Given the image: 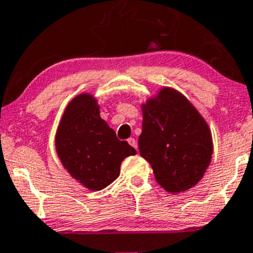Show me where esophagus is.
<instances>
[{"mask_svg":"<svg viewBox=\"0 0 253 253\" xmlns=\"http://www.w3.org/2000/svg\"><path fill=\"white\" fill-rule=\"evenodd\" d=\"M127 142H128V144L131 145V147L136 148V149H137V147H138V143H137L136 138H133V137H131V138L127 139Z\"/></svg>","mask_w":253,"mask_h":253,"instance_id":"obj_1","label":"esophagus"}]
</instances>
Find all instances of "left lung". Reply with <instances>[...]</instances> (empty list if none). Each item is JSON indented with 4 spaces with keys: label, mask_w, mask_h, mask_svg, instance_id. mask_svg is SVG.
Instances as JSON below:
<instances>
[{
    "label": "left lung",
    "mask_w": 253,
    "mask_h": 253,
    "mask_svg": "<svg viewBox=\"0 0 253 253\" xmlns=\"http://www.w3.org/2000/svg\"><path fill=\"white\" fill-rule=\"evenodd\" d=\"M139 153L155 180L170 193L190 190L203 177L213 154L211 133L197 109L172 88L142 105Z\"/></svg>",
    "instance_id": "8db88e82"
}]
</instances>
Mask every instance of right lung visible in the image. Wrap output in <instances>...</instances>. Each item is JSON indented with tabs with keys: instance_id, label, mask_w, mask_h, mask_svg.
<instances>
[{
	"instance_id": "right-lung-1",
	"label": "right lung",
	"mask_w": 253,
	"mask_h": 253,
	"mask_svg": "<svg viewBox=\"0 0 253 253\" xmlns=\"http://www.w3.org/2000/svg\"><path fill=\"white\" fill-rule=\"evenodd\" d=\"M56 152L65 169L84 187L100 191L120 175L125 158L137 154L100 117L96 99L79 94L65 109L55 137Z\"/></svg>"
}]
</instances>
